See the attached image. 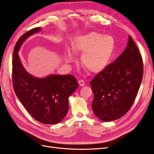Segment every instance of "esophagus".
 <instances>
[{
	"label": "esophagus",
	"mask_w": 154,
	"mask_h": 154,
	"mask_svg": "<svg viewBox=\"0 0 154 154\" xmlns=\"http://www.w3.org/2000/svg\"><path fill=\"white\" fill-rule=\"evenodd\" d=\"M78 83H79V85H80L81 87H83L85 85V82H84V81L83 80H80L78 81Z\"/></svg>",
	"instance_id": "1"
}]
</instances>
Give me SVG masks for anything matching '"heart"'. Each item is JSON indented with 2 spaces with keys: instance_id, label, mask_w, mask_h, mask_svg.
<instances>
[{
  "instance_id": "heart-1",
  "label": "heart",
  "mask_w": 154,
  "mask_h": 154,
  "mask_svg": "<svg viewBox=\"0 0 154 154\" xmlns=\"http://www.w3.org/2000/svg\"><path fill=\"white\" fill-rule=\"evenodd\" d=\"M116 49V42L112 36L104 35L96 31L88 32L76 36L72 42V50L75 53H83L82 62L93 73H100L111 63ZM66 49V60L71 62L74 53Z\"/></svg>"
}]
</instances>
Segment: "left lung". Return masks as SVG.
Returning a JSON list of instances; mask_svg holds the SVG:
<instances>
[{
  "instance_id": "8db88e82",
  "label": "left lung",
  "mask_w": 154,
  "mask_h": 154,
  "mask_svg": "<svg viewBox=\"0 0 154 154\" xmlns=\"http://www.w3.org/2000/svg\"><path fill=\"white\" fill-rule=\"evenodd\" d=\"M143 74L142 57L129 36L123 53L90 82L94 93L92 108L96 117L109 122L127 113L136 99Z\"/></svg>"
}]
</instances>
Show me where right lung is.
I'll list each match as a JSON object with an SVG mask.
<instances>
[{
	"mask_svg": "<svg viewBox=\"0 0 154 154\" xmlns=\"http://www.w3.org/2000/svg\"><path fill=\"white\" fill-rule=\"evenodd\" d=\"M40 31V27H36L17 41L12 62L13 85L18 100L32 118L42 123L54 125L66 116L69 97L77 89L78 83L71 74H50L37 78L26 71L18 51L28 37Z\"/></svg>",
	"mask_w": 154,
	"mask_h": 154,
	"instance_id": "add662e5",
	"label": "right lung"
}]
</instances>
